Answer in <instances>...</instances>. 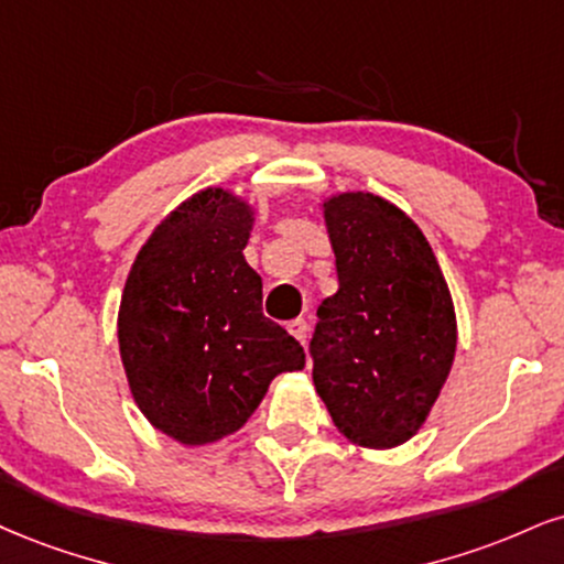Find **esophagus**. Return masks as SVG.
I'll return each mask as SVG.
<instances>
[{"label":"esophagus","instance_id":"obj_1","mask_svg":"<svg viewBox=\"0 0 564 564\" xmlns=\"http://www.w3.org/2000/svg\"><path fill=\"white\" fill-rule=\"evenodd\" d=\"M289 334L294 336L300 344L307 341V334H310L307 321H302V317H296V321H291V323H289Z\"/></svg>","mask_w":564,"mask_h":564}]
</instances>
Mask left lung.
<instances>
[{
    "instance_id": "8db88e82",
    "label": "left lung",
    "mask_w": 564,
    "mask_h": 564,
    "mask_svg": "<svg viewBox=\"0 0 564 564\" xmlns=\"http://www.w3.org/2000/svg\"><path fill=\"white\" fill-rule=\"evenodd\" d=\"M338 291L317 307L312 381L351 444L391 449L420 431L449 378L457 317L423 230L383 196L323 202Z\"/></svg>"
}]
</instances>
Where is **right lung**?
<instances>
[{
	"label": "right lung",
	"mask_w": 564,
	"mask_h": 564,
	"mask_svg": "<svg viewBox=\"0 0 564 564\" xmlns=\"http://www.w3.org/2000/svg\"><path fill=\"white\" fill-rule=\"evenodd\" d=\"M254 209L205 188L152 230L128 273L118 341L128 386L154 429L213 444L252 417L304 349L262 315V278L243 260Z\"/></svg>",
	"instance_id": "right-lung-1"
}]
</instances>
